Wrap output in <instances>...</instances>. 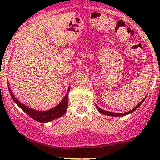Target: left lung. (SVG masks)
<instances>
[{"instance_id":"obj_1","label":"left lung","mask_w":160,"mask_h":160,"mask_svg":"<svg viewBox=\"0 0 160 160\" xmlns=\"http://www.w3.org/2000/svg\"><path fill=\"white\" fill-rule=\"evenodd\" d=\"M145 99H146V98H145L143 100H142L141 102H139V104H137V105L135 106V107L133 109H132V110L127 111V112H125V113H115V112H111V111H104V110H103V109L100 108L98 107L97 104H96V108H97V109L98 110V111H99L100 113H101V114H105V115H108V116H113V117H121V116H125V115H127V114H131V113L133 112L134 111L136 110V109L138 108L139 107V106L141 105L142 104L143 101H145Z\"/></svg>"}]
</instances>
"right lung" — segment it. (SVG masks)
<instances>
[{
	"label": "right lung",
	"instance_id": "obj_1",
	"mask_svg": "<svg viewBox=\"0 0 160 160\" xmlns=\"http://www.w3.org/2000/svg\"><path fill=\"white\" fill-rule=\"evenodd\" d=\"M8 90L9 92H10L11 98H12L13 101L15 102V104H17L24 112L26 113V114H28V115H29L32 118L37 121V122H42V123L51 122V121L55 120V119L58 118L63 115L67 110V107H68V97L69 92H70V86H69L67 93H66L65 96L63 97L62 101L59 102V104H57L56 107L46 111L35 110V109H33L32 108L28 107L26 104H23V103H22L21 101H19L18 100V98H16L14 95V93H12V91H11L10 87L9 86Z\"/></svg>",
	"mask_w": 160,
	"mask_h": 160
}]
</instances>
